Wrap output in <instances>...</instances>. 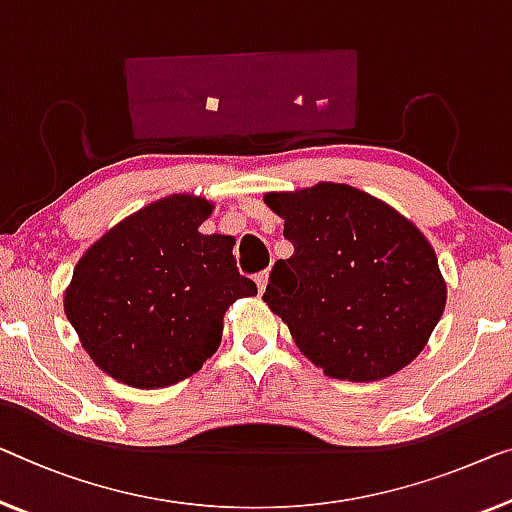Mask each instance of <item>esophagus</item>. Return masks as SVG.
I'll list each match as a JSON object with an SVG mask.
<instances>
[{"mask_svg":"<svg viewBox=\"0 0 512 512\" xmlns=\"http://www.w3.org/2000/svg\"><path fill=\"white\" fill-rule=\"evenodd\" d=\"M255 282H257V289H259V292H264V289H266V282H269V271L257 273V276H255Z\"/></svg>","mask_w":512,"mask_h":512,"instance_id":"esophagus-1","label":"esophagus"}]
</instances>
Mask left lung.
<instances>
[{
    "mask_svg": "<svg viewBox=\"0 0 512 512\" xmlns=\"http://www.w3.org/2000/svg\"><path fill=\"white\" fill-rule=\"evenodd\" d=\"M264 202L294 255L271 269L264 301L296 347L333 379L377 381L421 354L444 315L446 282L418 227L345 183Z\"/></svg>",
    "mask_w": 512,
    "mask_h": 512,
    "instance_id": "obj_1",
    "label": "left lung"
}]
</instances>
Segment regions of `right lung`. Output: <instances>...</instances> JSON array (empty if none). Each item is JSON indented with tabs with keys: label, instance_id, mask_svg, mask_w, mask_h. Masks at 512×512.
<instances>
[{
	"label": "right lung",
	"instance_id": "1",
	"mask_svg": "<svg viewBox=\"0 0 512 512\" xmlns=\"http://www.w3.org/2000/svg\"><path fill=\"white\" fill-rule=\"evenodd\" d=\"M211 204L172 195L103 234L75 266L64 310L103 372L135 388L195 375L216 352L223 315L257 285L241 276L234 239L202 234Z\"/></svg>",
	"mask_w": 512,
	"mask_h": 512
}]
</instances>
